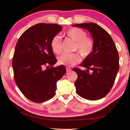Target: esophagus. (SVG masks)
Wrapping results in <instances>:
<instances>
[{"label": "esophagus", "instance_id": "esophagus-1", "mask_svg": "<svg viewBox=\"0 0 130 130\" xmlns=\"http://www.w3.org/2000/svg\"><path fill=\"white\" fill-rule=\"evenodd\" d=\"M66 70H67V72L69 73V72H70L72 71V69H70V68H69V67H67L66 68Z\"/></svg>", "mask_w": 130, "mask_h": 130}]
</instances>
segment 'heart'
Returning a JSON list of instances; mask_svg holds the SVG:
<instances>
[{"label":"heart","mask_w":130,"mask_h":130,"mask_svg":"<svg viewBox=\"0 0 130 130\" xmlns=\"http://www.w3.org/2000/svg\"><path fill=\"white\" fill-rule=\"evenodd\" d=\"M70 40L75 42L74 50L78 51L84 58L88 57L92 53L94 48L93 42L91 38L87 37V33L81 29L72 27L66 32ZM51 48L56 54H60L62 49V43L61 37L56 35L51 41ZM80 56L77 53H63L58 57L59 64L64 66H73L80 61Z\"/></svg>","instance_id":"obj_1"}]
</instances>
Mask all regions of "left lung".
I'll return each mask as SVG.
<instances>
[{
    "instance_id": "left-lung-1",
    "label": "left lung",
    "mask_w": 130,
    "mask_h": 130,
    "mask_svg": "<svg viewBox=\"0 0 130 130\" xmlns=\"http://www.w3.org/2000/svg\"><path fill=\"white\" fill-rule=\"evenodd\" d=\"M87 30L92 35L94 48L80 65L86 70L74 68L77 74L74 84L78 95L89 100L105 97L115 82L119 69V54L109 34L94 23L73 25Z\"/></svg>"
}]
</instances>
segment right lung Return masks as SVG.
I'll return each mask as SVG.
<instances>
[{"label": "right lung", "instance_id": "add662e5", "mask_svg": "<svg viewBox=\"0 0 130 130\" xmlns=\"http://www.w3.org/2000/svg\"><path fill=\"white\" fill-rule=\"evenodd\" d=\"M62 30L56 24L39 23L25 31L15 46L12 60L14 80L23 95L34 103L52 98L56 82L66 73L63 65L53 67L57 60L50 45Z\"/></svg>", "mask_w": 130, "mask_h": 130}]
</instances>
